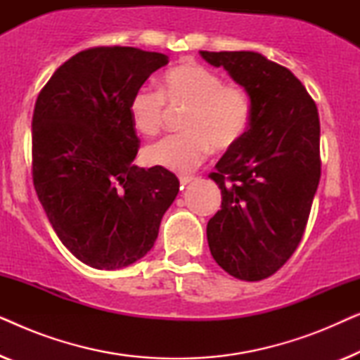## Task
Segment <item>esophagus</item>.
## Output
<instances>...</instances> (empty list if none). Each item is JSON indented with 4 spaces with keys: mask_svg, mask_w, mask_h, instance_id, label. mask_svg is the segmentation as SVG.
Returning <instances> with one entry per match:
<instances>
[{
    "mask_svg": "<svg viewBox=\"0 0 360 360\" xmlns=\"http://www.w3.org/2000/svg\"><path fill=\"white\" fill-rule=\"evenodd\" d=\"M195 179L193 176H180V185L181 186H186L188 184H191V181H193Z\"/></svg>",
    "mask_w": 360,
    "mask_h": 360,
    "instance_id": "1",
    "label": "esophagus"
}]
</instances>
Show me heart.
I'll return each mask as SVG.
<instances>
[{
    "mask_svg": "<svg viewBox=\"0 0 360 360\" xmlns=\"http://www.w3.org/2000/svg\"><path fill=\"white\" fill-rule=\"evenodd\" d=\"M170 110H186L184 134L157 141L144 149V160L176 174H188L208 157L211 147L224 150L244 136L250 120L248 93L224 83L218 73L198 63H181L160 78L159 91L141 88L131 98L129 116L141 134L162 129Z\"/></svg>",
    "mask_w": 360,
    "mask_h": 360,
    "instance_id": "1",
    "label": "heart"
}]
</instances>
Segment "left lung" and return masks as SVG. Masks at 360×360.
Instances as JSON below:
<instances>
[{
	"label": "left lung",
	"mask_w": 360,
	"mask_h": 360,
	"mask_svg": "<svg viewBox=\"0 0 360 360\" xmlns=\"http://www.w3.org/2000/svg\"><path fill=\"white\" fill-rule=\"evenodd\" d=\"M200 53L250 100L248 131L210 175L223 201L206 236L221 269L255 282L277 272L303 238L321 176L318 110L302 82L262 53Z\"/></svg>",
	"instance_id": "8db88e82"
}]
</instances>
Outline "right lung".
Here are the masks:
<instances>
[{
	"label": "right lung",
	"instance_id": "right-lung-1",
	"mask_svg": "<svg viewBox=\"0 0 360 360\" xmlns=\"http://www.w3.org/2000/svg\"><path fill=\"white\" fill-rule=\"evenodd\" d=\"M169 63L159 52L95 47L53 72L32 116V180L53 231L83 264L127 267L154 248L179 179L132 164L131 98Z\"/></svg>",
	"mask_w": 360,
	"mask_h": 360
}]
</instances>
